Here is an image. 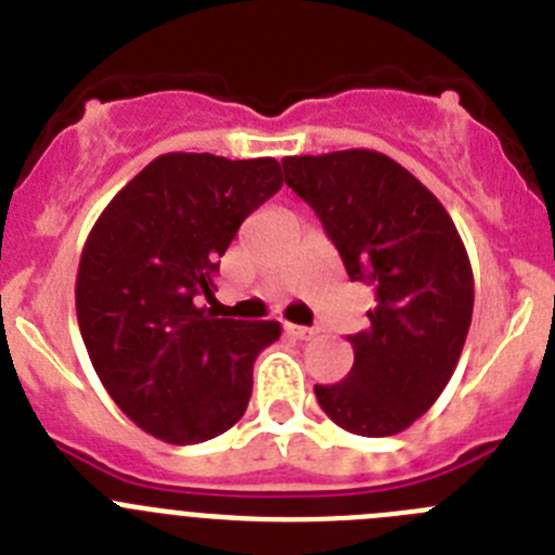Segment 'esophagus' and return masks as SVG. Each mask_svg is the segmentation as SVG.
Returning a JSON list of instances; mask_svg holds the SVG:
<instances>
[{"mask_svg": "<svg viewBox=\"0 0 555 555\" xmlns=\"http://www.w3.org/2000/svg\"><path fill=\"white\" fill-rule=\"evenodd\" d=\"M286 331L292 333L294 338H302V341H308V338H313L317 333L311 331V327H302V325H292V322H286Z\"/></svg>", "mask_w": 555, "mask_h": 555, "instance_id": "esophagus-1", "label": "esophagus"}]
</instances>
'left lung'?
Masks as SVG:
<instances>
[{
  "instance_id": "8db88e82",
  "label": "left lung",
  "mask_w": 555,
  "mask_h": 555,
  "mask_svg": "<svg viewBox=\"0 0 555 555\" xmlns=\"http://www.w3.org/2000/svg\"><path fill=\"white\" fill-rule=\"evenodd\" d=\"M283 178L320 217L350 281L375 292L370 327L347 338L352 370L313 386L317 400L350 434H400L442 395L467 341L475 283L459 230L384 152L294 155Z\"/></svg>"
}]
</instances>
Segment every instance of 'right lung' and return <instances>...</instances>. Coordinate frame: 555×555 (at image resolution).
Here are the masks:
<instances>
[{"instance_id": "add662e5", "label": "right lung", "mask_w": 555, "mask_h": 555, "mask_svg": "<svg viewBox=\"0 0 555 555\" xmlns=\"http://www.w3.org/2000/svg\"><path fill=\"white\" fill-rule=\"evenodd\" d=\"M274 158L169 152L107 203L77 269V322L102 386L141 430L197 444L233 428L278 322L197 308L244 219L281 191Z\"/></svg>"}]
</instances>
